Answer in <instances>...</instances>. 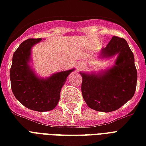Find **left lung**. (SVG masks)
Returning a JSON list of instances; mask_svg holds the SVG:
<instances>
[{"label":"left lung","instance_id":"8db88e82","mask_svg":"<svg viewBox=\"0 0 146 146\" xmlns=\"http://www.w3.org/2000/svg\"><path fill=\"white\" fill-rule=\"evenodd\" d=\"M117 56L114 64L98 73L80 72L82 95L87 106L102 112L116 111L135 94L137 70L135 58L126 40L113 36L99 53L100 59Z\"/></svg>","mask_w":146,"mask_h":146}]
</instances>
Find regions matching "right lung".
<instances>
[{
    "instance_id": "right-lung-1",
    "label": "right lung",
    "mask_w": 146,
    "mask_h": 146,
    "mask_svg": "<svg viewBox=\"0 0 146 146\" xmlns=\"http://www.w3.org/2000/svg\"><path fill=\"white\" fill-rule=\"evenodd\" d=\"M42 38H29L14 52L10 79L16 99L27 108L36 111H51L58 104L60 91L71 72L75 69L53 73L42 78L30 66L32 48Z\"/></svg>"
}]
</instances>
